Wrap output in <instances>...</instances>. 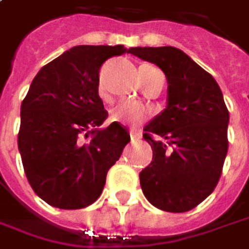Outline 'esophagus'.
<instances>
[{"label": "esophagus", "mask_w": 249, "mask_h": 249, "mask_svg": "<svg viewBox=\"0 0 249 249\" xmlns=\"http://www.w3.org/2000/svg\"><path fill=\"white\" fill-rule=\"evenodd\" d=\"M129 135H131V139L132 141H138V139H141L142 135L139 132H136V131H133V129H131L129 131Z\"/></svg>", "instance_id": "1"}]
</instances>
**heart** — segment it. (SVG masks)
<instances>
[{
  "mask_svg": "<svg viewBox=\"0 0 249 249\" xmlns=\"http://www.w3.org/2000/svg\"><path fill=\"white\" fill-rule=\"evenodd\" d=\"M147 117H149L147 107L135 100H121L110 111L111 121H116L120 124L132 125V126L142 124L143 121L147 120Z\"/></svg>",
  "mask_w": 249,
  "mask_h": 249,
  "instance_id": "obj_1",
  "label": "heart"
}]
</instances>
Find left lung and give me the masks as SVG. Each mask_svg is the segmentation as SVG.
<instances>
[{
	"instance_id": "left-lung-1",
	"label": "left lung",
	"mask_w": 249,
	"mask_h": 249,
	"mask_svg": "<svg viewBox=\"0 0 249 249\" xmlns=\"http://www.w3.org/2000/svg\"><path fill=\"white\" fill-rule=\"evenodd\" d=\"M129 53L159 66L168 81L167 108L143 129L153 161L139 175L142 190L159 210L187 212L215 190L222 175L229 147L222 90L178 48L138 47Z\"/></svg>"
}]
</instances>
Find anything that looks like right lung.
I'll return each instance as SVG.
<instances>
[{
  "instance_id": "1",
  "label": "right lung",
  "mask_w": 249,
  "mask_h": 249,
  "mask_svg": "<svg viewBox=\"0 0 249 249\" xmlns=\"http://www.w3.org/2000/svg\"><path fill=\"white\" fill-rule=\"evenodd\" d=\"M124 45H78L45 65L20 107L18 146L33 190L49 205L81 210L99 198L110 168L131 141L107 118L99 96V70Z\"/></svg>"
}]
</instances>
